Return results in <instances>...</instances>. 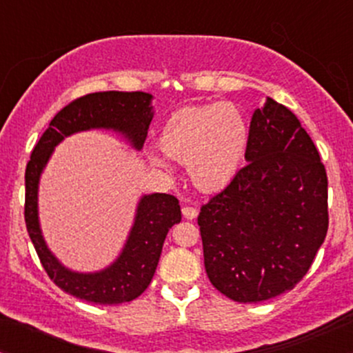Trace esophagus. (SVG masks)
Masks as SVG:
<instances>
[{
    "instance_id": "34e87169",
    "label": "esophagus",
    "mask_w": 353,
    "mask_h": 353,
    "mask_svg": "<svg viewBox=\"0 0 353 353\" xmlns=\"http://www.w3.org/2000/svg\"><path fill=\"white\" fill-rule=\"evenodd\" d=\"M182 216L185 219H196L197 217V209L196 208H189V205H185V208H182Z\"/></svg>"
}]
</instances>
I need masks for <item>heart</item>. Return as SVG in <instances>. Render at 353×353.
Wrapping results in <instances>:
<instances>
[{
	"instance_id": "obj_1",
	"label": "heart",
	"mask_w": 353,
	"mask_h": 353,
	"mask_svg": "<svg viewBox=\"0 0 353 353\" xmlns=\"http://www.w3.org/2000/svg\"><path fill=\"white\" fill-rule=\"evenodd\" d=\"M249 137L250 128L241 108L219 101L172 112L161 129L157 145L169 161L188 165L197 189L216 192L241 171Z\"/></svg>"
}]
</instances>
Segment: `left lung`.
<instances>
[{
	"instance_id": "left-lung-1",
	"label": "left lung",
	"mask_w": 353,
	"mask_h": 353,
	"mask_svg": "<svg viewBox=\"0 0 353 353\" xmlns=\"http://www.w3.org/2000/svg\"><path fill=\"white\" fill-rule=\"evenodd\" d=\"M245 161L197 224L210 283L257 303L292 290L325 241L327 172L297 116L272 98L254 111Z\"/></svg>"
}]
</instances>
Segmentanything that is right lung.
Returning <instances> with one entry per match:
<instances>
[{
  "instance_id": "1",
  "label": "right lung",
  "mask_w": 353,
  "mask_h": 353,
  "mask_svg": "<svg viewBox=\"0 0 353 353\" xmlns=\"http://www.w3.org/2000/svg\"><path fill=\"white\" fill-rule=\"evenodd\" d=\"M152 94L143 91L92 92L72 101L52 117L26 165L24 221L39 261L64 292L99 305L131 302L151 283L169 229L181 222L179 201L171 194H148L137 202L134 224L117 259L98 272H74L64 267L44 241L38 217L39 177L64 137L89 129H109L141 151L151 124Z\"/></svg>"
}]
</instances>
